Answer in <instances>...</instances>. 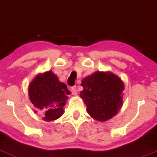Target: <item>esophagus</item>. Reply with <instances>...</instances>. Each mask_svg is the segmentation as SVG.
I'll use <instances>...</instances> for the list:
<instances>
[{"label":"esophagus","instance_id":"34e87169","mask_svg":"<svg viewBox=\"0 0 157 157\" xmlns=\"http://www.w3.org/2000/svg\"><path fill=\"white\" fill-rule=\"evenodd\" d=\"M71 93L73 96H76L77 95V90H76V87H72V89H71Z\"/></svg>","mask_w":157,"mask_h":157}]
</instances>
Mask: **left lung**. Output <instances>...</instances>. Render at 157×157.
<instances>
[{
	"instance_id": "left-lung-1",
	"label": "left lung",
	"mask_w": 157,
	"mask_h": 157,
	"mask_svg": "<svg viewBox=\"0 0 157 157\" xmlns=\"http://www.w3.org/2000/svg\"><path fill=\"white\" fill-rule=\"evenodd\" d=\"M80 96L86 105L87 113L93 119L106 121L118 113L122 106L121 79L110 72H96L83 79Z\"/></svg>"
}]
</instances>
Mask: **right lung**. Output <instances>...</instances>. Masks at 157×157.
Returning <instances> with one entry per match:
<instances>
[{
  "label": "right lung",
  "instance_id": "obj_1",
  "mask_svg": "<svg viewBox=\"0 0 157 157\" xmlns=\"http://www.w3.org/2000/svg\"><path fill=\"white\" fill-rule=\"evenodd\" d=\"M68 93L65 84L51 71L38 74L29 85L30 101L35 108L44 109L45 121H54L63 115Z\"/></svg>",
  "mask_w": 157,
  "mask_h": 157
}]
</instances>
